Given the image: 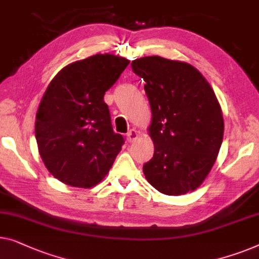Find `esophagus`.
Listing matches in <instances>:
<instances>
[{
	"instance_id": "obj_1",
	"label": "esophagus",
	"mask_w": 259,
	"mask_h": 259,
	"mask_svg": "<svg viewBox=\"0 0 259 259\" xmlns=\"http://www.w3.org/2000/svg\"><path fill=\"white\" fill-rule=\"evenodd\" d=\"M139 138V133L136 130H131L128 133H127V141L128 142H134Z\"/></svg>"
}]
</instances>
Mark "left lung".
I'll return each mask as SVG.
<instances>
[{
    "instance_id": "1",
    "label": "left lung",
    "mask_w": 259,
    "mask_h": 259,
    "mask_svg": "<svg viewBox=\"0 0 259 259\" xmlns=\"http://www.w3.org/2000/svg\"><path fill=\"white\" fill-rule=\"evenodd\" d=\"M131 65L146 81L152 110L148 134L154 155L144 164L146 179L169 196L193 192L211 170L223 141V113L215 92L186 62L148 56Z\"/></svg>"
}]
</instances>
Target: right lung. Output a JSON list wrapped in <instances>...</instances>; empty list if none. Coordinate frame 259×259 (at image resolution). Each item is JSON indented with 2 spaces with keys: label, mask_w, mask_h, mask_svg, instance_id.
I'll return each mask as SVG.
<instances>
[{
  "label": "right lung",
  "mask_w": 259,
  "mask_h": 259,
  "mask_svg": "<svg viewBox=\"0 0 259 259\" xmlns=\"http://www.w3.org/2000/svg\"><path fill=\"white\" fill-rule=\"evenodd\" d=\"M128 64L120 56L98 54L63 67L48 85L35 136L48 170L65 185H98L121 151L123 138L113 132L104 96Z\"/></svg>",
  "instance_id": "add662e5"
}]
</instances>
